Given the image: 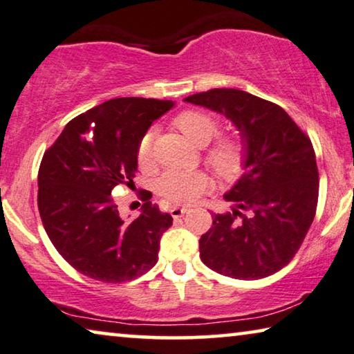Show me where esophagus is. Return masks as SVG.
<instances>
[{
	"label": "esophagus",
	"instance_id": "34e87169",
	"mask_svg": "<svg viewBox=\"0 0 354 354\" xmlns=\"http://www.w3.org/2000/svg\"><path fill=\"white\" fill-rule=\"evenodd\" d=\"M189 211V208L187 207H171V209H170V213H171V216L173 218H181L183 214H186Z\"/></svg>",
	"mask_w": 354,
	"mask_h": 354
}]
</instances>
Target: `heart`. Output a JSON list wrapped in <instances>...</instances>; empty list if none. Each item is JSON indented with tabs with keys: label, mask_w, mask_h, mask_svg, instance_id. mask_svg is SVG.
Wrapping results in <instances>:
<instances>
[{
	"label": "heart",
	"mask_w": 354,
	"mask_h": 354,
	"mask_svg": "<svg viewBox=\"0 0 354 354\" xmlns=\"http://www.w3.org/2000/svg\"><path fill=\"white\" fill-rule=\"evenodd\" d=\"M176 129L197 146H207L219 131V119L198 109H186L173 120ZM154 130H147L141 136L136 157L143 168L152 165V141ZM205 160L221 176H234L240 171L245 160V146L235 136H221L205 152ZM208 175L205 171L168 170L157 181V192L173 203H192L208 187Z\"/></svg>",
	"instance_id": "obj_1"
}]
</instances>
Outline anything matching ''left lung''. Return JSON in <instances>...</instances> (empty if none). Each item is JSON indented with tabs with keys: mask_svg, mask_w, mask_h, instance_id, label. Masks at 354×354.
I'll use <instances>...</instances> for the list:
<instances>
[{
	"mask_svg": "<svg viewBox=\"0 0 354 354\" xmlns=\"http://www.w3.org/2000/svg\"><path fill=\"white\" fill-rule=\"evenodd\" d=\"M224 114L245 146V173L200 239V257L221 275L259 279L292 261L312 225L319 176L313 145L278 104L239 88H211L186 98Z\"/></svg>",
	"mask_w": 354,
	"mask_h": 354,
	"instance_id": "1",
	"label": "left lung"
}]
</instances>
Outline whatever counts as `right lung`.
Here are the masks:
<instances>
[{"mask_svg":"<svg viewBox=\"0 0 354 354\" xmlns=\"http://www.w3.org/2000/svg\"><path fill=\"white\" fill-rule=\"evenodd\" d=\"M171 106V100H108L70 120L42 156V225L63 259L82 275L115 284L157 263L160 236L173 218L152 205L146 191L141 214L127 223L111 192L133 184L141 136Z\"/></svg>","mask_w":354,"mask_h":354,"instance_id":"add662e5","label":"right lung"}]
</instances>
